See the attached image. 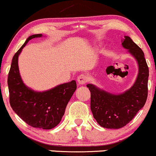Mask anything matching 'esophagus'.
<instances>
[{
    "instance_id": "esophagus-1",
    "label": "esophagus",
    "mask_w": 156,
    "mask_h": 156,
    "mask_svg": "<svg viewBox=\"0 0 156 156\" xmlns=\"http://www.w3.org/2000/svg\"><path fill=\"white\" fill-rule=\"evenodd\" d=\"M87 80H88V77L84 74L80 75V76L78 77V79H77V80H78V83L79 84H82V85L87 83Z\"/></svg>"
}]
</instances>
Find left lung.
Wrapping results in <instances>:
<instances>
[{"label": "left lung", "instance_id": "8db88e82", "mask_svg": "<svg viewBox=\"0 0 156 156\" xmlns=\"http://www.w3.org/2000/svg\"><path fill=\"white\" fill-rule=\"evenodd\" d=\"M122 47L128 50L139 65L135 83L128 90L119 94L105 92L93 84H87L91 92L90 107L93 117L101 127L118 129L129 123L145 104L147 98L149 69L143 51L128 36Z\"/></svg>", "mask_w": 156, "mask_h": 156}]
</instances>
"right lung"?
<instances>
[{"label":"right lung","instance_id":"right-lung-1","mask_svg":"<svg viewBox=\"0 0 156 156\" xmlns=\"http://www.w3.org/2000/svg\"><path fill=\"white\" fill-rule=\"evenodd\" d=\"M42 34L30 36L12 58L8 76L9 103L13 111L34 128L49 130L55 128L64 116L68 102L77 88L76 80L57 86L45 92L27 87L19 72L18 56L28 42Z\"/></svg>","mask_w":156,"mask_h":156}]
</instances>
